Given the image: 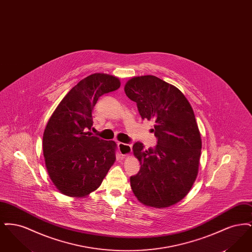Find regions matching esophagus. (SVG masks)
Returning <instances> with one entry per match:
<instances>
[{
    "label": "esophagus",
    "instance_id": "esophagus-1",
    "mask_svg": "<svg viewBox=\"0 0 252 252\" xmlns=\"http://www.w3.org/2000/svg\"><path fill=\"white\" fill-rule=\"evenodd\" d=\"M118 149H119V152H120L122 156L126 157L130 155L132 151V146L130 144L118 143Z\"/></svg>",
    "mask_w": 252,
    "mask_h": 252
}]
</instances>
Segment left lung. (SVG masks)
I'll return each instance as SVG.
<instances>
[{"instance_id":"obj_1","label":"left lung","mask_w":252,"mask_h":252,"mask_svg":"<svg viewBox=\"0 0 252 252\" xmlns=\"http://www.w3.org/2000/svg\"><path fill=\"white\" fill-rule=\"evenodd\" d=\"M126 96L137 104L144 120L154 122L157 145L144 149L133 145L141 169L130 177L140 202L166 208L180 202L196 179L201 154V137L192 107L178 88L154 75L137 76L125 86Z\"/></svg>"}]
</instances>
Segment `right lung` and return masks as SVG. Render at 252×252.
Here are the masks:
<instances>
[{
	"label": "right lung",
	"mask_w": 252,
	"mask_h": 252,
	"mask_svg": "<svg viewBox=\"0 0 252 252\" xmlns=\"http://www.w3.org/2000/svg\"><path fill=\"white\" fill-rule=\"evenodd\" d=\"M106 73L82 79L61 100L43 133L49 177L63 194L84 197L95 191L114 163L116 144L94 136L93 109L100 96L120 88Z\"/></svg>",
	"instance_id": "obj_1"
}]
</instances>
